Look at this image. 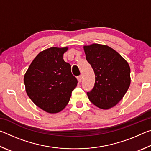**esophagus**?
Masks as SVG:
<instances>
[{
  "instance_id": "obj_1",
  "label": "esophagus",
  "mask_w": 151,
  "mask_h": 151,
  "mask_svg": "<svg viewBox=\"0 0 151 151\" xmlns=\"http://www.w3.org/2000/svg\"><path fill=\"white\" fill-rule=\"evenodd\" d=\"M77 80H78V81L79 82V83H81V81H82V76L81 75L77 76Z\"/></svg>"
}]
</instances>
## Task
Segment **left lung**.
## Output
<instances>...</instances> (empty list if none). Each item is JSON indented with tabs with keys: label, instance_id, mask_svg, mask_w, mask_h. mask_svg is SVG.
I'll return each instance as SVG.
<instances>
[{
	"label": "left lung",
	"instance_id": "obj_1",
	"mask_svg": "<svg viewBox=\"0 0 151 151\" xmlns=\"http://www.w3.org/2000/svg\"><path fill=\"white\" fill-rule=\"evenodd\" d=\"M86 59L95 75L93 88L87 92L92 103L109 109L123 98L131 84V69L121 55L106 45L84 46Z\"/></svg>",
	"mask_w": 151,
	"mask_h": 151
}]
</instances>
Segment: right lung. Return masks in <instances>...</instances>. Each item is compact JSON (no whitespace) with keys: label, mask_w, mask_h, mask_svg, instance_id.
Listing matches in <instances>:
<instances>
[{"label":"right lung","mask_w":151,"mask_h":151,"mask_svg":"<svg viewBox=\"0 0 151 151\" xmlns=\"http://www.w3.org/2000/svg\"><path fill=\"white\" fill-rule=\"evenodd\" d=\"M67 50L68 47H51L42 51L24 75L28 96L48 113H57L65 109L77 85L70 65L63 60V54Z\"/></svg>","instance_id":"add662e5"}]
</instances>
